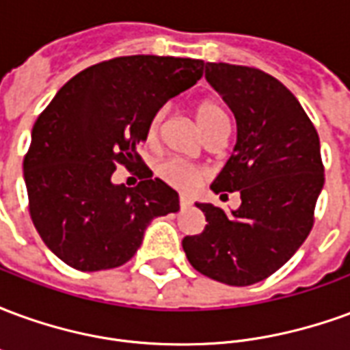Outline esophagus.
Returning a JSON list of instances; mask_svg holds the SVG:
<instances>
[{"instance_id": "1", "label": "esophagus", "mask_w": 350, "mask_h": 350, "mask_svg": "<svg viewBox=\"0 0 350 350\" xmlns=\"http://www.w3.org/2000/svg\"><path fill=\"white\" fill-rule=\"evenodd\" d=\"M191 204H193V200H191L189 197H180V208H182V210L189 208Z\"/></svg>"}]
</instances>
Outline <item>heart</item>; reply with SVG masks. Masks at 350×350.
Masks as SVG:
<instances>
[{
	"mask_svg": "<svg viewBox=\"0 0 350 350\" xmlns=\"http://www.w3.org/2000/svg\"><path fill=\"white\" fill-rule=\"evenodd\" d=\"M195 116H197L198 127L202 129L204 135H208L210 131L215 129L221 123L228 122L227 112L223 110L219 103H215L212 99L200 100L197 108H195ZM163 118H165V110H157L150 118V122L146 125V140L148 142H155V138L159 135ZM157 174L161 176V180H165L174 189L191 191L202 180L204 170L200 167H195V165L182 163V161H165L157 167Z\"/></svg>",
	"mask_w": 350,
	"mask_h": 350,
	"instance_id": "b5f03b06",
	"label": "heart"
}]
</instances>
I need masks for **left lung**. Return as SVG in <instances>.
<instances>
[{
    "label": "left lung",
    "instance_id": "left-lung-1",
    "mask_svg": "<svg viewBox=\"0 0 350 350\" xmlns=\"http://www.w3.org/2000/svg\"><path fill=\"white\" fill-rule=\"evenodd\" d=\"M206 80L238 129L234 153L210 187L221 197L238 191L242 204L227 213L197 202L208 225L182 245L206 278L247 286L278 271L311 232L324 185L321 142L298 99L268 72L206 64Z\"/></svg>",
    "mask_w": 350,
    "mask_h": 350
}]
</instances>
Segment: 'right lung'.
I'll return each instance as SVG.
<instances>
[{"instance_id": "obj_1", "label": "right lung", "mask_w": 350, "mask_h": 350, "mask_svg": "<svg viewBox=\"0 0 350 350\" xmlns=\"http://www.w3.org/2000/svg\"><path fill=\"white\" fill-rule=\"evenodd\" d=\"M202 71L191 57H114L72 77L42 110L24 180L31 221L57 258L80 271L118 268L153 217L180 210L178 193L153 178L137 146L150 118ZM118 164L145 167L137 188L111 183Z\"/></svg>"}]
</instances>
